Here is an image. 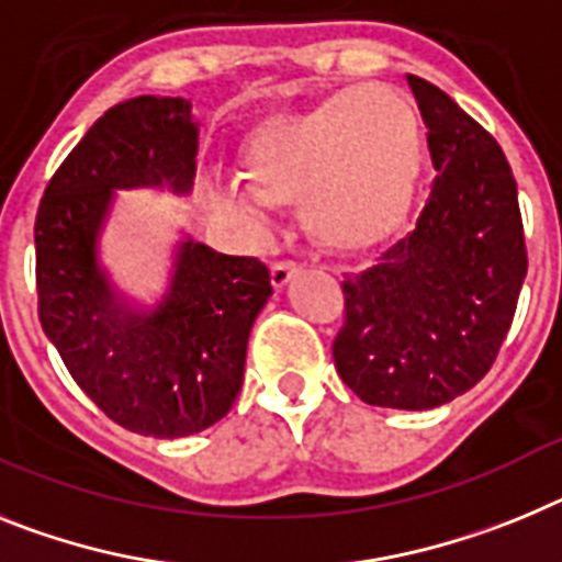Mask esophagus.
I'll return each instance as SVG.
<instances>
[{"label":"esophagus","mask_w":562,"mask_h":562,"mask_svg":"<svg viewBox=\"0 0 562 562\" xmlns=\"http://www.w3.org/2000/svg\"><path fill=\"white\" fill-rule=\"evenodd\" d=\"M300 274V262L294 260H277L271 262V285L280 291V288H285L288 282H291V277Z\"/></svg>","instance_id":"34e87169"}]
</instances>
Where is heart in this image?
<instances>
[{
  "instance_id": "obj_1",
  "label": "heart",
  "mask_w": 562,
  "mask_h": 562,
  "mask_svg": "<svg viewBox=\"0 0 562 562\" xmlns=\"http://www.w3.org/2000/svg\"><path fill=\"white\" fill-rule=\"evenodd\" d=\"M422 164V124L390 87L339 90L251 135L243 169L251 187L226 183L214 203L266 223L271 203L300 198L302 223L341 251L382 243L407 217Z\"/></svg>"
}]
</instances>
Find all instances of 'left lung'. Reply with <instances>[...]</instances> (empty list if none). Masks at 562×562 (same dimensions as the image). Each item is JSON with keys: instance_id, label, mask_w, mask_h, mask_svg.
<instances>
[{"instance_id": "8db88e82", "label": "left lung", "mask_w": 562, "mask_h": 562, "mask_svg": "<svg viewBox=\"0 0 562 562\" xmlns=\"http://www.w3.org/2000/svg\"><path fill=\"white\" fill-rule=\"evenodd\" d=\"M407 85L438 175L416 228L341 282L334 362L373 407L432 409L492 368L529 260L504 149L436 85L418 76Z\"/></svg>"}]
</instances>
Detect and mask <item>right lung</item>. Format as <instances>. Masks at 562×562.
<instances>
[{"instance_id":"add662e5","label":"right lung","mask_w":562,"mask_h":562,"mask_svg":"<svg viewBox=\"0 0 562 562\" xmlns=\"http://www.w3.org/2000/svg\"><path fill=\"white\" fill-rule=\"evenodd\" d=\"M187 99L138 95L106 110L58 166L36 214L38 322L76 384L121 427L183 438L240 393L248 334L274 294L266 262L183 240L155 302H133L99 266L115 189L194 183Z\"/></svg>"}]
</instances>
